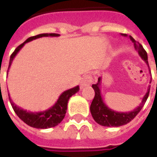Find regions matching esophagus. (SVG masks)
Returning a JSON list of instances; mask_svg holds the SVG:
<instances>
[{
	"instance_id": "obj_1",
	"label": "esophagus",
	"mask_w": 157,
	"mask_h": 157,
	"mask_svg": "<svg viewBox=\"0 0 157 157\" xmlns=\"http://www.w3.org/2000/svg\"><path fill=\"white\" fill-rule=\"evenodd\" d=\"M94 81V78H93V76L90 75V74H86L82 78L81 82H80V86L82 88L86 87L87 86H90Z\"/></svg>"
}]
</instances>
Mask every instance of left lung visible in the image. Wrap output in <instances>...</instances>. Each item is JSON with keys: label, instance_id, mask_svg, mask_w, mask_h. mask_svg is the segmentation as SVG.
Wrapping results in <instances>:
<instances>
[{"label": "left lung", "instance_id": "1", "mask_svg": "<svg viewBox=\"0 0 157 157\" xmlns=\"http://www.w3.org/2000/svg\"><path fill=\"white\" fill-rule=\"evenodd\" d=\"M121 35L124 36H127L126 34H121ZM129 38L134 43L135 49L136 52H138L139 56L142 57V60H144L146 62L147 65L148 66V55H147L146 51L143 49L142 44H139L138 42H136L131 36H129ZM148 69H149V66H148ZM100 84H101V77L98 78V83L94 84L92 86L94 92H95V96H94V99L93 100V102L90 106V111H91L92 116L94 118V121L98 124L104 126V127H120V126H123V125H126L130 122L138 114V113L142 110L146 100L148 99L149 89H150V86H148V91L144 95L141 104L138 105L136 109H134L131 112L123 113V112L113 111L105 105V102L103 101L102 97H101Z\"/></svg>", "mask_w": 157, "mask_h": 157}]
</instances>
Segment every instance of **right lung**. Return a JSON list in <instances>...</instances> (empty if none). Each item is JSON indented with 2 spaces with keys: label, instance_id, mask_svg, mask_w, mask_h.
<instances>
[{
  "label": "right lung",
  "instance_id": "add662e5",
  "mask_svg": "<svg viewBox=\"0 0 157 157\" xmlns=\"http://www.w3.org/2000/svg\"><path fill=\"white\" fill-rule=\"evenodd\" d=\"M60 36L59 34L45 33L39 34V35L29 37L24 43H22L21 45L18 46L15 50V52H13L12 55L10 56L9 70L13 60H14V58L16 56V54L19 52V51L24 46L26 43H29L30 41H33V40L37 39L40 37H43V36ZM78 91H79L78 86L64 91L63 94L59 96L57 102L52 105V107H50L49 109H47L45 111L41 112H30L24 110L20 106L15 105V103L12 101V100L10 99L9 94V98L14 111L23 122H25L27 125L32 127V128L44 129V128H50L56 127L63 121V119L65 116L66 111H67V104H68L69 99L73 94L78 93Z\"/></svg>",
  "mask_w": 157,
  "mask_h": 157
}]
</instances>
